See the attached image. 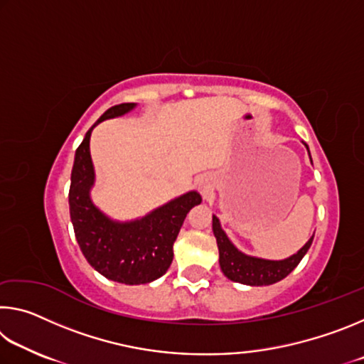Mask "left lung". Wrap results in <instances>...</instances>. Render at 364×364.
Returning a JSON list of instances; mask_svg holds the SVG:
<instances>
[{
	"label": "left lung",
	"instance_id": "left-lung-1",
	"mask_svg": "<svg viewBox=\"0 0 364 364\" xmlns=\"http://www.w3.org/2000/svg\"><path fill=\"white\" fill-rule=\"evenodd\" d=\"M306 151H308V146H306ZM308 154H310V151H308ZM212 228H213L215 237H217L221 271H223L228 279H231L234 282H241V284H247V286H269L281 279H284L286 276L291 273V271H294L295 267H297L301 258L305 257V254L313 242V236H311L297 254H294L289 258H284V260H264V258L245 255L241 250L234 247V244L228 239L226 232L221 230L220 220L215 217V215H213Z\"/></svg>",
	"mask_w": 364,
	"mask_h": 364
}]
</instances>
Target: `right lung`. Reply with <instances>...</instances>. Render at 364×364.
I'll use <instances>...</instances> for the list:
<instances>
[{
	"instance_id": "right-lung-1",
	"label": "right lung",
	"mask_w": 364,
	"mask_h": 364,
	"mask_svg": "<svg viewBox=\"0 0 364 364\" xmlns=\"http://www.w3.org/2000/svg\"><path fill=\"white\" fill-rule=\"evenodd\" d=\"M136 107L134 102L119 104L106 110L86 132L75 151L70 176L69 207L77 242L97 273L122 284H147L167 273L173 260V244L183 221L202 197L196 191L183 194L133 221H114L97 208L90 197L95 168L90 154L93 128L107 119Z\"/></svg>"
}]
</instances>
